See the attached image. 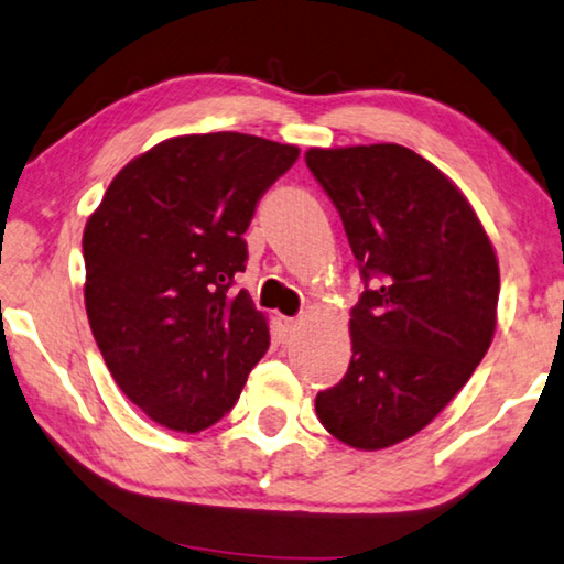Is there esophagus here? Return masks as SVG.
Segmentation results:
<instances>
[{
  "label": "esophagus",
  "instance_id": "1",
  "mask_svg": "<svg viewBox=\"0 0 564 564\" xmlns=\"http://www.w3.org/2000/svg\"><path fill=\"white\" fill-rule=\"evenodd\" d=\"M297 327H300V319L282 317V330H284V335H288V337H292L294 333H297Z\"/></svg>",
  "mask_w": 564,
  "mask_h": 564
}]
</instances>
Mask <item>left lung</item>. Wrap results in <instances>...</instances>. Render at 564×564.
<instances>
[{"label":"left lung","mask_w":564,"mask_h":564,"mask_svg":"<svg viewBox=\"0 0 564 564\" xmlns=\"http://www.w3.org/2000/svg\"><path fill=\"white\" fill-rule=\"evenodd\" d=\"M366 282L352 358L315 411L343 444L378 452L426 429L487 355L499 264L466 196L398 143L310 149Z\"/></svg>","instance_id":"8db88e82"}]
</instances>
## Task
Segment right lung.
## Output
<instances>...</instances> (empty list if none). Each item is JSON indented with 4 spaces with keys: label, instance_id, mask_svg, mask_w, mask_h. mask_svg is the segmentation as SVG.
Wrapping results in <instances>:
<instances>
[{
    "label": "right lung",
    "instance_id": "1",
    "mask_svg": "<svg viewBox=\"0 0 564 564\" xmlns=\"http://www.w3.org/2000/svg\"><path fill=\"white\" fill-rule=\"evenodd\" d=\"M300 149L247 133L169 138L110 181L83 234L85 310L120 391L159 426L227 415L270 348L245 231Z\"/></svg>",
    "mask_w": 564,
    "mask_h": 564
}]
</instances>
